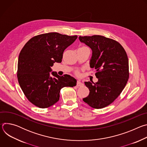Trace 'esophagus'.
<instances>
[{"instance_id":"34e87169","label":"esophagus","mask_w":147,"mask_h":147,"mask_svg":"<svg viewBox=\"0 0 147 147\" xmlns=\"http://www.w3.org/2000/svg\"><path fill=\"white\" fill-rule=\"evenodd\" d=\"M83 86V84L80 80H78L77 81V87H81V86Z\"/></svg>"}]
</instances>
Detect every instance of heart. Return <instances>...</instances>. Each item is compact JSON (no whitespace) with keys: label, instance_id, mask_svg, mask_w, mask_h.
Instances as JSON below:
<instances>
[{"label":"heart","instance_id":"heart-1","mask_svg":"<svg viewBox=\"0 0 147 147\" xmlns=\"http://www.w3.org/2000/svg\"><path fill=\"white\" fill-rule=\"evenodd\" d=\"M84 47H84V46H83V47H81V48H84ZM77 74H78V72H77Z\"/></svg>","mask_w":147,"mask_h":147}]
</instances>
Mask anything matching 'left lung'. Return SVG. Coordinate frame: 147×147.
Wrapping results in <instances>:
<instances>
[{"instance_id":"obj_1","label":"left lung","mask_w":147,"mask_h":147,"mask_svg":"<svg viewBox=\"0 0 147 147\" xmlns=\"http://www.w3.org/2000/svg\"><path fill=\"white\" fill-rule=\"evenodd\" d=\"M92 51L90 67L96 69L98 81L85 82L90 94L83 100L95 109L112 103L121 94L129 78V59L117 41L102 35L79 36Z\"/></svg>"}]
</instances>
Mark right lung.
<instances>
[{
  "mask_svg": "<svg viewBox=\"0 0 147 147\" xmlns=\"http://www.w3.org/2000/svg\"><path fill=\"white\" fill-rule=\"evenodd\" d=\"M57 32H49L31 38L21 51L18 60L17 79L27 99L39 108H47L59 99L60 90L77 84L73 77L50 75L51 66L61 63L65 50L77 39Z\"/></svg>",
  "mask_w": 147,
  "mask_h": 147,
  "instance_id": "add662e5",
  "label": "right lung"
}]
</instances>
